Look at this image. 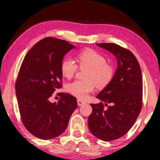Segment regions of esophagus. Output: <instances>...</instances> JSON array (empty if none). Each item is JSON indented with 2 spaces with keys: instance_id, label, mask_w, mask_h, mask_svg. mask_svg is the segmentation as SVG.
<instances>
[{
  "instance_id": "esophagus-1",
  "label": "esophagus",
  "mask_w": 160,
  "mask_h": 160,
  "mask_svg": "<svg viewBox=\"0 0 160 160\" xmlns=\"http://www.w3.org/2000/svg\"><path fill=\"white\" fill-rule=\"evenodd\" d=\"M77 102H78V106H82V105L86 103V102H85L84 100H79V99L77 100Z\"/></svg>"
}]
</instances>
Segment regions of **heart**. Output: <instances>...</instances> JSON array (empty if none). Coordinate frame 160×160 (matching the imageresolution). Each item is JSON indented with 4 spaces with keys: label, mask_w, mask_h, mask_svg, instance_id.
I'll return each mask as SVG.
<instances>
[{
    "label": "heart",
    "mask_w": 160,
    "mask_h": 160,
    "mask_svg": "<svg viewBox=\"0 0 160 160\" xmlns=\"http://www.w3.org/2000/svg\"><path fill=\"white\" fill-rule=\"evenodd\" d=\"M77 61L81 68H88L85 80H76L67 85V91L78 99L84 100L89 94L95 90L96 85L105 88L112 82L114 68L106 62V59L100 52L94 49H85L77 55ZM78 65L73 59L65 58L61 62L60 71L62 76L71 78L77 71Z\"/></svg>",
    "instance_id": "b5f03b06"
}]
</instances>
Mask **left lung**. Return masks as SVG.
I'll return each mask as SVG.
<instances>
[{
    "instance_id": "obj_1",
    "label": "left lung",
    "mask_w": 160,
    "mask_h": 160,
    "mask_svg": "<svg viewBox=\"0 0 160 160\" xmlns=\"http://www.w3.org/2000/svg\"><path fill=\"white\" fill-rule=\"evenodd\" d=\"M97 45L114 54L118 66L111 84L96 96L102 102L90 104L88 127L98 138L111 141L125 135L141 113L143 79L138 61L130 50L112 43Z\"/></svg>"
}]
</instances>
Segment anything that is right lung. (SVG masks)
Listing matches in <instances>:
<instances>
[{
	"label": "right lung",
	"instance_id": "right-lung-1",
	"mask_svg": "<svg viewBox=\"0 0 160 160\" xmlns=\"http://www.w3.org/2000/svg\"><path fill=\"white\" fill-rule=\"evenodd\" d=\"M73 48L66 41L47 37L36 43L22 62L15 84L19 113L25 128L40 139L62 134L78 106L68 93H58V102L49 101L54 92L62 88L61 62Z\"/></svg>",
	"mask_w": 160,
	"mask_h": 160
}]
</instances>
